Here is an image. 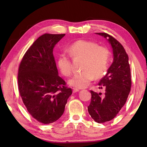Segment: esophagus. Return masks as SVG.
<instances>
[{
    "instance_id": "34e87169",
    "label": "esophagus",
    "mask_w": 147,
    "mask_h": 147,
    "mask_svg": "<svg viewBox=\"0 0 147 147\" xmlns=\"http://www.w3.org/2000/svg\"><path fill=\"white\" fill-rule=\"evenodd\" d=\"M73 93H76V92L79 91V89H77V88H73Z\"/></svg>"
}]
</instances>
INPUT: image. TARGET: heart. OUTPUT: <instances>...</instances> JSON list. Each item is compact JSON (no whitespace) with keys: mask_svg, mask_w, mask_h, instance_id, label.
<instances>
[{"mask_svg":"<svg viewBox=\"0 0 147 147\" xmlns=\"http://www.w3.org/2000/svg\"><path fill=\"white\" fill-rule=\"evenodd\" d=\"M69 53L74 58L83 59L80 65V69L82 71L74 74L69 81V84L74 88H86L94 77L101 78L108 70L110 53L105 46L98 45L94 41L80 39L69 46ZM57 65L63 75L67 77L71 75V59L67 54H59Z\"/></svg>","mask_w":147,"mask_h":147,"instance_id":"b5f03b06","label":"heart"}]
</instances>
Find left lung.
Instances as JSON below:
<instances>
[{"label":"left lung","instance_id":"left-lung-1","mask_svg":"<svg viewBox=\"0 0 147 147\" xmlns=\"http://www.w3.org/2000/svg\"><path fill=\"white\" fill-rule=\"evenodd\" d=\"M108 39L113 49V61L107 74L98 84L105 93L91 90V100L88 107L92 119L98 123L112 120L125 104L130 93L131 81L128 56L123 46L107 33H96Z\"/></svg>","mask_w":147,"mask_h":147}]
</instances>
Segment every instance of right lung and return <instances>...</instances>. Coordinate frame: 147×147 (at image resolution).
I'll return each instance as SVG.
<instances>
[{"instance_id":"right-lung-1","label":"right lung","mask_w":147,"mask_h":147,"mask_svg":"<svg viewBox=\"0 0 147 147\" xmlns=\"http://www.w3.org/2000/svg\"><path fill=\"white\" fill-rule=\"evenodd\" d=\"M63 34H45L27 50L19 64L18 89L28 113L43 124L56 121L63 115L72 94L58 75L53 49Z\"/></svg>"}]
</instances>
